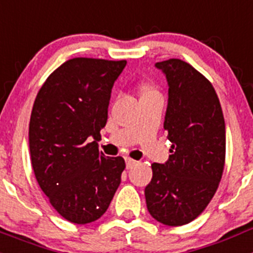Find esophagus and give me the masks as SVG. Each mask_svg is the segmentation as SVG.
<instances>
[{"mask_svg":"<svg viewBox=\"0 0 253 253\" xmlns=\"http://www.w3.org/2000/svg\"><path fill=\"white\" fill-rule=\"evenodd\" d=\"M126 167H128V169H133L134 166H135V165H137V161L135 160H131V158H126Z\"/></svg>","mask_w":253,"mask_h":253,"instance_id":"1","label":"esophagus"}]
</instances>
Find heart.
Instances as JSON below:
<instances>
[{
    "label": "heart",
    "mask_w": 253,
    "mask_h": 253,
    "mask_svg": "<svg viewBox=\"0 0 253 253\" xmlns=\"http://www.w3.org/2000/svg\"><path fill=\"white\" fill-rule=\"evenodd\" d=\"M140 88H142L143 93H148V92H153V91H156L153 87H152L151 84H142Z\"/></svg>",
    "instance_id": "b5f03b06"
}]
</instances>
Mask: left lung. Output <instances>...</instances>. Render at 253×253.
I'll list each match as a JSON object with an SVG mask.
<instances>
[{
  "instance_id": "left-lung-1",
  "label": "left lung",
  "mask_w": 253,
  "mask_h": 253,
  "mask_svg": "<svg viewBox=\"0 0 253 253\" xmlns=\"http://www.w3.org/2000/svg\"><path fill=\"white\" fill-rule=\"evenodd\" d=\"M169 82L163 128L172 143L165 165H152L144 194L148 211L169 227L193 222L213 199L225 163V123L205 76L177 58L156 63Z\"/></svg>"
}]
</instances>
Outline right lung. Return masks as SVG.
I'll list each match as a JSON object with an SVG mask.
<instances>
[{"label": "right lung", "mask_w": 253, "mask_h": 253, "mask_svg": "<svg viewBox=\"0 0 253 253\" xmlns=\"http://www.w3.org/2000/svg\"><path fill=\"white\" fill-rule=\"evenodd\" d=\"M125 64L99 58L67 60L46 78L31 110L29 146L35 178L51 207L75 224L97 220L122 181L124 158L105 157L96 139Z\"/></svg>", "instance_id": "obj_1"}]
</instances>
